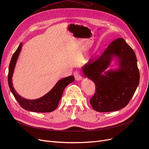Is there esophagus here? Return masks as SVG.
<instances>
[{"mask_svg":"<svg viewBox=\"0 0 149 149\" xmlns=\"http://www.w3.org/2000/svg\"><path fill=\"white\" fill-rule=\"evenodd\" d=\"M74 75L75 79V80L77 81H80V80H82V79H83L82 75L80 74V73H79L78 71L74 72Z\"/></svg>","mask_w":149,"mask_h":149,"instance_id":"1","label":"esophagus"}]
</instances>
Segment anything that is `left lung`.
I'll list each match as a JSON object with an SVG mask.
<instances>
[{
    "instance_id": "obj_1",
    "label": "left lung",
    "mask_w": 149,
    "mask_h": 149,
    "mask_svg": "<svg viewBox=\"0 0 149 149\" xmlns=\"http://www.w3.org/2000/svg\"><path fill=\"white\" fill-rule=\"evenodd\" d=\"M114 57L118 60L119 68L104 72ZM81 70L95 84V94L90 103L100 112L116 111L126 107L139 82L136 55L122 38L113 40L98 59H91Z\"/></svg>"
}]
</instances>
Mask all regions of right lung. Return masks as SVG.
<instances>
[{
  "mask_svg": "<svg viewBox=\"0 0 149 149\" xmlns=\"http://www.w3.org/2000/svg\"><path fill=\"white\" fill-rule=\"evenodd\" d=\"M22 46V43L20 44L17 50L13 54L10 63L8 75V82L10 89L19 104L25 110L41 113L52 112L56 110L59 101L62 97L63 92L66 87L69 84L74 81V77L70 75L59 80L54 88L42 97L36 100H28L23 98L15 91L12 82L14 70L21 51Z\"/></svg>",
  "mask_w": 149,
  "mask_h": 149,
  "instance_id": "1",
  "label": "right lung"
}]
</instances>
